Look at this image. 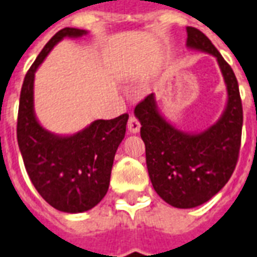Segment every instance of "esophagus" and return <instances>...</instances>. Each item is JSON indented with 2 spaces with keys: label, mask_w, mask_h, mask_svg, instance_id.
<instances>
[{
  "label": "esophagus",
  "mask_w": 257,
  "mask_h": 257,
  "mask_svg": "<svg viewBox=\"0 0 257 257\" xmlns=\"http://www.w3.org/2000/svg\"><path fill=\"white\" fill-rule=\"evenodd\" d=\"M127 130L130 134H138L141 131V123L134 115H130L128 118V122H127Z\"/></svg>",
  "instance_id": "obj_1"
}]
</instances>
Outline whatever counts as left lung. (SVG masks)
Here are the masks:
<instances>
[{
    "label": "left lung",
    "instance_id": "1",
    "mask_svg": "<svg viewBox=\"0 0 257 257\" xmlns=\"http://www.w3.org/2000/svg\"><path fill=\"white\" fill-rule=\"evenodd\" d=\"M187 47L215 57L227 87L224 111L206 130L187 133L162 115L155 94L135 107L146 146V163L154 190L176 208L208 202L228 182L239 157L243 107L239 85L228 63L200 30L187 26Z\"/></svg>",
    "mask_w": 257,
    "mask_h": 257
}]
</instances>
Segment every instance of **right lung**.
I'll use <instances>...</instances> for the list:
<instances>
[{
	"instance_id": "1",
	"label": "right lung",
	"mask_w": 257,
	"mask_h": 257,
	"mask_svg": "<svg viewBox=\"0 0 257 257\" xmlns=\"http://www.w3.org/2000/svg\"><path fill=\"white\" fill-rule=\"evenodd\" d=\"M87 30L65 28L51 38L25 75L20 95L17 141L28 175L55 210H91L107 194L112 163L124 138L128 115L96 119L75 134L58 135L41 126L34 111V77L53 47L63 38H81Z\"/></svg>"
}]
</instances>
